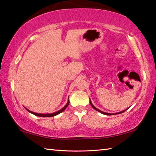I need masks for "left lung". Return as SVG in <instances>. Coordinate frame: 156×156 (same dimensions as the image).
I'll return each mask as SVG.
<instances>
[{
  "instance_id": "left-lung-1",
  "label": "left lung",
  "mask_w": 156,
  "mask_h": 156,
  "mask_svg": "<svg viewBox=\"0 0 156 156\" xmlns=\"http://www.w3.org/2000/svg\"><path fill=\"white\" fill-rule=\"evenodd\" d=\"M90 104H91V107L94 108V109H95V110H96V111H98V112H99L100 113H102V114H105V115H114V114H119V113H122V112H125V111L126 110H125V111H122V112H119V113H106V112H102V111H100V110H99L98 109H97V108H96L94 106V105L91 103V100H90Z\"/></svg>"
}]
</instances>
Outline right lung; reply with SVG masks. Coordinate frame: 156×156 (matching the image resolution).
Wrapping results in <instances>:
<instances>
[{
  "instance_id": "right-lung-1",
  "label": "right lung",
  "mask_w": 156,
  "mask_h": 156,
  "mask_svg": "<svg viewBox=\"0 0 156 156\" xmlns=\"http://www.w3.org/2000/svg\"><path fill=\"white\" fill-rule=\"evenodd\" d=\"M69 104V100H68L67 103L66 104V105H65V106L64 107L62 108V109H60L59 111H58V112H55V113H34V112H31V111L28 110L27 109H27V111H28L29 112H30L31 113H32V114L35 115H37V116H39V117H53V116L56 115H58V114H59V113H60L61 112H62L63 111H64V110L66 109V108L67 107Z\"/></svg>"
}]
</instances>
